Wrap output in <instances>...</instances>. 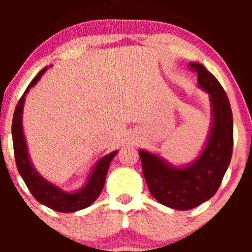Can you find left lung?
<instances>
[{"label": "left lung", "mask_w": 252, "mask_h": 252, "mask_svg": "<svg viewBox=\"0 0 252 252\" xmlns=\"http://www.w3.org/2000/svg\"><path fill=\"white\" fill-rule=\"evenodd\" d=\"M198 74V88L210 98L211 123L201 152L189 163H170L158 153L138 150L150 194L164 206L187 211L210 200L220 186L233 147L230 102L216 77L200 63H189Z\"/></svg>", "instance_id": "obj_1"}]
</instances>
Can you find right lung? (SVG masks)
Returning a JSON list of instances; mask_svg holds the SVG:
<instances>
[{
    "mask_svg": "<svg viewBox=\"0 0 252 252\" xmlns=\"http://www.w3.org/2000/svg\"><path fill=\"white\" fill-rule=\"evenodd\" d=\"M48 67H45L37 73V76L32 80L25 91L24 96L17 103L15 112H14L13 124H11V135H13L14 155H15L17 170L27 185L28 189L33 194L40 204L50 207V209L63 213L77 212V211L86 209L99 196L102 192L104 184H105L106 173H108L111 160L117 155L118 150L104 155L97 161L90 174L86 178L85 182L80 189L76 190H65L56 184L47 180L46 178L37 172L34 167L32 158L28 153V144L26 141L22 126V116H24V106L26 96L31 91L32 88L36 85V83L41 79Z\"/></svg>",
    "mask_w": 252,
    "mask_h": 252,
    "instance_id": "right-lung-1",
    "label": "right lung"
}]
</instances>
